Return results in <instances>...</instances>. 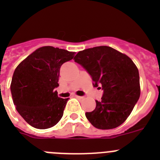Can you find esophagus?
<instances>
[{
    "instance_id": "esophagus-1",
    "label": "esophagus",
    "mask_w": 160,
    "mask_h": 160,
    "mask_svg": "<svg viewBox=\"0 0 160 160\" xmlns=\"http://www.w3.org/2000/svg\"><path fill=\"white\" fill-rule=\"evenodd\" d=\"M75 97L77 98L78 99H79V100H82L83 98H84V97H82V96H78V95H75Z\"/></svg>"
}]
</instances>
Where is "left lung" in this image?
<instances>
[{
  "label": "left lung",
  "mask_w": 160,
  "mask_h": 160,
  "mask_svg": "<svg viewBox=\"0 0 160 160\" xmlns=\"http://www.w3.org/2000/svg\"><path fill=\"white\" fill-rule=\"evenodd\" d=\"M73 60L91 76L94 87L103 90L101 101H95V109L86 113L90 123L102 130L123 123L140 96L139 74L133 61L106 46L78 52Z\"/></svg>",
  "instance_id": "left-lung-1"
}]
</instances>
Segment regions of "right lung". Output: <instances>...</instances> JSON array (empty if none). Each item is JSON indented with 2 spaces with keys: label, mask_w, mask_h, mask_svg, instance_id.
<instances>
[{
  "label": "right lung",
  "mask_w": 160,
  "mask_h": 160,
  "mask_svg": "<svg viewBox=\"0 0 160 160\" xmlns=\"http://www.w3.org/2000/svg\"><path fill=\"white\" fill-rule=\"evenodd\" d=\"M74 52L43 46L36 49L17 66L10 85L18 112L32 127L47 129L63 115L69 98H62L54 90L59 86L60 68L73 59Z\"/></svg>",
  "instance_id": "add662e5"
}]
</instances>
